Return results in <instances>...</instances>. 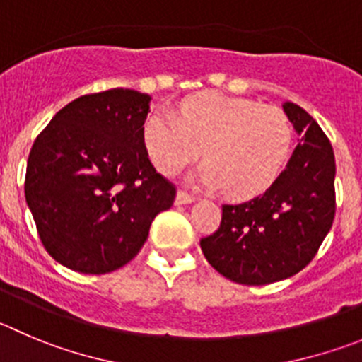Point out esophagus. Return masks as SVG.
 <instances>
[{"mask_svg":"<svg viewBox=\"0 0 362 362\" xmlns=\"http://www.w3.org/2000/svg\"><path fill=\"white\" fill-rule=\"evenodd\" d=\"M192 202H194V197H192V194H189V192H185V191L177 192V198H175V204L177 205H187V204H192Z\"/></svg>","mask_w":362,"mask_h":362,"instance_id":"1","label":"esophagus"}]
</instances>
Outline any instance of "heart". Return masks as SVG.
<instances>
[{
  "instance_id": "1",
  "label": "heart",
  "mask_w": 362,
  "mask_h": 362,
  "mask_svg": "<svg viewBox=\"0 0 362 362\" xmlns=\"http://www.w3.org/2000/svg\"><path fill=\"white\" fill-rule=\"evenodd\" d=\"M144 146L157 170L175 175L202 155L197 180L232 198H253L279 178L291 151L288 116L248 98L200 93L178 114L155 110L143 130Z\"/></svg>"
}]
</instances>
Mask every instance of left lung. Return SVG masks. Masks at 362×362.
I'll list each match as a JSON object with an SVG mask.
<instances>
[{"mask_svg":"<svg viewBox=\"0 0 362 362\" xmlns=\"http://www.w3.org/2000/svg\"><path fill=\"white\" fill-rule=\"evenodd\" d=\"M298 146L272 187L223 205L221 225L200 241L209 264L245 286L289 279L314 259L336 214V160L320 124L296 103L282 105Z\"/></svg>","mask_w":362,"mask_h":362,"instance_id":"obj_1","label":"left lung"}]
</instances>
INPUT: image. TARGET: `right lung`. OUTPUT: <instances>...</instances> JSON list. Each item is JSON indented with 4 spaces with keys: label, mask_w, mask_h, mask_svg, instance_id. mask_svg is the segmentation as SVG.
<instances>
[{
    "label": "right lung",
    "mask_w": 362,
    "mask_h": 362,
    "mask_svg": "<svg viewBox=\"0 0 362 362\" xmlns=\"http://www.w3.org/2000/svg\"><path fill=\"white\" fill-rule=\"evenodd\" d=\"M151 98L132 89L86 94L37 135L25 197L46 252L73 272L101 275L139 253L177 189L144 146Z\"/></svg>",
    "instance_id": "right-lung-1"
}]
</instances>
